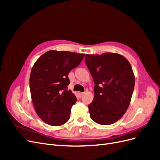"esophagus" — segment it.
Wrapping results in <instances>:
<instances>
[{"label":"esophagus","mask_w":160,"mask_h":160,"mask_svg":"<svg viewBox=\"0 0 160 160\" xmlns=\"http://www.w3.org/2000/svg\"><path fill=\"white\" fill-rule=\"evenodd\" d=\"M79 95L82 96L85 94V92H79Z\"/></svg>","instance_id":"1"}]
</instances>
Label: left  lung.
Listing matches in <instances>:
<instances>
[{
	"instance_id": "8db88e82",
	"label": "left lung",
	"mask_w": 160,
	"mask_h": 160,
	"mask_svg": "<svg viewBox=\"0 0 160 160\" xmlns=\"http://www.w3.org/2000/svg\"><path fill=\"white\" fill-rule=\"evenodd\" d=\"M85 62L94 81L90 117L100 125L113 124L126 112L134 89L135 77L129 61L117 53L88 55Z\"/></svg>"
}]
</instances>
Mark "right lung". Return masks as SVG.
Here are the masks:
<instances>
[{
  "label": "right lung",
  "mask_w": 160,
  "mask_h": 160,
  "mask_svg": "<svg viewBox=\"0 0 160 160\" xmlns=\"http://www.w3.org/2000/svg\"><path fill=\"white\" fill-rule=\"evenodd\" d=\"M85 54L49 51L34 65L30 75V91L36 112L43 122L52 126L63 125L70 118L77 101L67 86L69 72L78 66Z\"/></svg>",
  "instance_id": "obj_1"
}]
</instances>
